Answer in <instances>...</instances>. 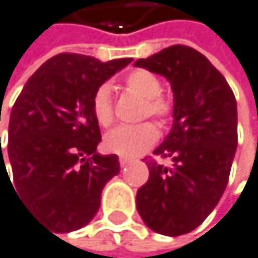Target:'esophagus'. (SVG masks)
I'll return each instance as SVG.
<instances>
[{"label":"esophagus","mask_w":258,"mask_h":258,"mask_svg":"<svg viewBox=\"0 0 258 258\" xmlns=\"http://www.w3.org/2000/svg\"><path fill=\"white\" fill-rule=\"evenodd\" d=\"M132 161H133L132 158H126V157H120V158H119V163H120V166H122V167L128 166V164H130Z\"/></svg>","instance_id":"esophagus-1"}]
</instances>
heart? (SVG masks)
Instances as JSON below:
<instances>
[{
  "mask_svg": "<svg viewBox=\"0 0 258 258\" xmlns=\"http://www.w3.org/2000/svg\"><path fill=\"white\" fill-rule=\"evenodd\" d=\"M125 91L144 98L142 117H153L161 123H167L172 117L174 105L161 94V80L153 72L146 69H135L128 72L122 81ZM91 109L95 120L101 126H109L114 122V105L111 89L106 84L98 86L91 98ZM160 138L155 123L144 122L139 125H123L106 133L103 146L108 152L120 157H138L152 149Z\"/></svg>",
  "mask_w": 258,
  "mask_h": 258,
  "instance_id": "b5f03b06",
  "label": "heart"
}]
</instances>
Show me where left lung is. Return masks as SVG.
<instances>
[{
    "instance_id": "8db88e82",
    "label": "left lung",
    "mask_w": 258,
    "mask_h": 258,
    "mask_svg": "<svg viewBox=\"0 0 258 258\" xmlns=\"http://www.w3.org/2000/svg\"><path fill=\"white\" fill-rule=\"evenodd\" d=\"M135 66L160 73L174 92V125L146 158L149 180L136 194L138 212L161 235L199 227L224 192L238 144L236 100L222 73L198 50L172 45Z\"/></svg>"
}]
</instances>
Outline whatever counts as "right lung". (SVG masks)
<instances>
[{
	"label": "right lung",
	"instance_id": "1",
	"mask_svg": "<svg viewBox=\"0 0 258 258\" xmlns=\"http://www.w3.org/2000/svg\"><path fill=\"white\" fill-rule=\"evenodd\" d=\"M130 62L132 57L101 62L60 53L34 73L15 100L8 142L12 188L56 233L91 222L103 186L120 171L117 155L97 153L101 135L91 98L98 86ZM1 166L9 177L3 150Z\"/></svg>",
	"mask_w": 258,
	"mask_h": 258
}]
</instances>
